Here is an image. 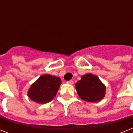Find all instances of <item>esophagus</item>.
Wrapping results in <instances>:
<instances>
[{
	"label": "esophagus",
	"mask_w": 133,
	"mask_h": 133,
	"mask_svg": "<svg viewBox=\"0 0 133 133\" xmlns=\"http://www.w3.org/2000/svg\"><path fill=\"white\" fill-rule=\"evenodd\" d=\"M67 83H68V84H70V85H72L73 83H74V82H73L72 80H70V81H67Z\"/></svg>",
	"instance_id": "esophagus-1"
}]
</instances>
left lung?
I'll return each mask as SVG.
<instances>
[{"mask_svg":"<svg viewBox=\"0 0 133 133\" xmlns=\"http://www.w3.org/2000/svg\"><path fill=\"white\" fill-rule=\"evenodd\" d=\"M79 97L87 102H98L104 98L106 87L97 76L92 73L83 75L75 84Z\"/></svg>","mask_w":133,"mask_h":133,"instance_id":"obj_1","label":"left lung"}]
</instances>
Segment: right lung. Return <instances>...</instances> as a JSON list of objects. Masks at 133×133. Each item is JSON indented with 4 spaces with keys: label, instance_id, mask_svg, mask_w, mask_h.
Listing matches in <instances>:
<instances>
[{
    "label": "right lung",
    "instance_id": "right-lung-1",
    "mask_svg": "<svg viewBox=\"0 0 133 133\" xmlns=\"http://www.w3.org/2000/svg\"><path fill=\"white\" fill-rule=\"evenodd\" d=\"M61 84L59 77L45 74L41 75L31 85L28 96L34 102L45 104L54 99Z\"/></svg>",
    "mask_w": 133,
    "mask_h": 133
}]
</instances>
